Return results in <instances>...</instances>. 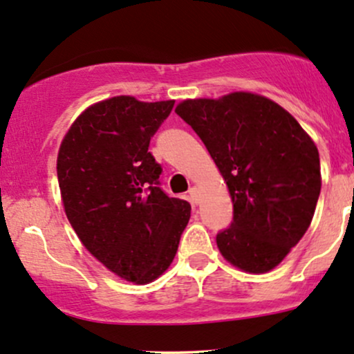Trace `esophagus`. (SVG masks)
<instances>
[{"label": "esophagus", "instance_id": "esophagus-1", "mask_svg": "<svg viewBox=\"0 0 354 354\" xmlns=\"http://www.w3.org/2000/svg\"><path fill=\"white\" fill-rule=\"evenodd\" d=\"M189 198L192 204H198V189L196 185H192V187L189 189Z\"/></svg>", "mask_w": 354, "mask_h": 354}]
</instances>
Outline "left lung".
Segmentation results:
<instances>
[{
    "label": "left lung",
    "mask_w": 354,
    "mask_h": 354,
    "mask_svg": "<svg viewBox=\"0 0 354 354\" xmlns=\"http://www.w3.org/2000/svg\"><path fill=\"white\" fill-rule=\"evenodd\" d=\"M176 113L204 142L232 198V224L216 237L222 257L244 272L272 271L315 216L316 144L288 110L252 91L187 98Z\"/></svg>",
    "instance_id": "8db88e82"
}]
</instances>
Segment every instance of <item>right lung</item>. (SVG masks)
<instances>
[{"mask_svg":"<svg viewBox=\"0 0 354 354\" xmlns=\"http://www.w3.org/2000/svg\"><path fill=\"white\" fill-rule=\"evenodd\" d=\"M176 100L106 98L75 118L58 150L63 209L85 249L135 284L162 276L176 257L190 204L158 185L150 137Z\"/></svg>","mask_w":354,"mask_h":354,"instance_id":"obj_1","label":"right lung"}]
</instances>
